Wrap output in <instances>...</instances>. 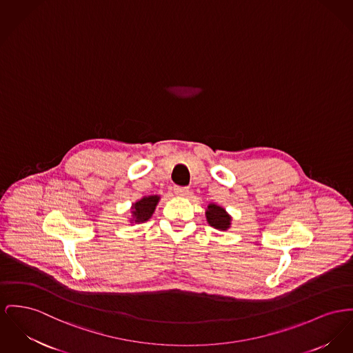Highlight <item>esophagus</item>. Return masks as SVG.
<instances>
[{"instance_id":"34e87169","label":"esophagus","mask_w":353,"mask_h":353,"mask_svg":"<svg viewBox=\"0 0 353 353\" xmlns=\"http://www.w3.org/2000/svg\"><path fill=\"white\" fill-rule=\"evenodd\" d=\"M174 192L178 195V196H186L188 194V188H174Z\"/></svg>"}]
</instances>
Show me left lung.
I'll return each mask as SVG.
<instances>
[{"label": "left lung", "mask_w": 353, "mask_h": 353, "mask_svg": "<svg viewBox=\"0 0 353 353\" xmlns=\"http://www.w3.org/2000/svg\"><path fill=\"white\" fill-rule=\"evenodd\" d=\"M205 215H206L208 223L216 230L226 232L232 228V221H233L232 215L226 212L225 208H222L216 203H209Z\"/></svg>", "instance_id": "left-lung-1"}]
</instances>
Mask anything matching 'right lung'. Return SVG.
<instances>
[{"label": "right lung", "instance_id": "right-lung-1", "mask_svg": "<svg viewBox=\"0 0 353 353\" xmlns=\"http://www.w3.org/2000/svg\"><path fill=\"white\" fill-rule=\"evenodd\" d=\"M159 201L161 195H147L134 202L131 206V216L128 218V222L131 225H139L148 221L155 212Z\"/></svg>", "mask_w": 353, "mask_h": 353}]
</instances>
